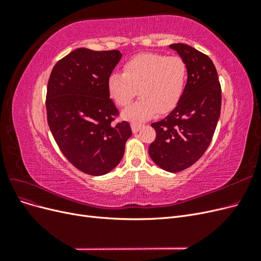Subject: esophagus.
Wrapping results in <instances>:
<instances>
[{
	"label": "esophagus",
	"mask_w": 261,
	"mask_h": 261,
	"mask_svg": "<svg viewBox=\"0 0 261 261\" xmlns=\"http://www.w3.org/2000/svg\"><path fill=\"white\" fill-rule=\"evenodd\" d=\"M130 126H132L133 133H137L140 129V127H141V124H139V123H132Z\"/></svg>",
	"instance_id": "esophagus-1"
}]
</instances>
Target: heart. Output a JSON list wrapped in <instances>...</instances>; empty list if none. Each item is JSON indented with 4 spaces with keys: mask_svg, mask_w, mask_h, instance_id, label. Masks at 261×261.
I'll list each match as a JSON object with an SVG mask.
<instances>
[{
    "mask_svg": "<svg viewBox=\"0 0 261 261\" xmlns=\"http://www.w3.org/2000/svg\"><path fill=\"white\" fill-rule=\"evenodd\" d=\"M187 66L179 57L160 53H140L125 63L123 74H110L109 96L118 107H126L138 94L140 99L125 109L126 120L144 121L156 112L165 114L174 109L183 96Z\"/></svg>",
    "mask_w": 261,
    "mask_h": 261,
    "instance_id": "heart-1",
    "label": "heart"
}]
</instances>
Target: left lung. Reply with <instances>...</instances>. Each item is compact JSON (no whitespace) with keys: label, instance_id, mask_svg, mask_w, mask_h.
<instances>
[{"label":"left lung","instance_id":"left-lung-1","mask_svg":"<svg viewBox=\"0 0 261 261\" xmlns=\"http://www.w3.org/2000/svg\"><path fill=\"white\" fill-rule=\"evenodd\" d=\"M187 66L180 101L163 120L152 123L156 136L149 155L163 170L176 173L198 161L208 149L221 112V85L208 55L184 43L171 44Z\"/></svg>","mask_w":261,"mask_h":261}]
</instances>
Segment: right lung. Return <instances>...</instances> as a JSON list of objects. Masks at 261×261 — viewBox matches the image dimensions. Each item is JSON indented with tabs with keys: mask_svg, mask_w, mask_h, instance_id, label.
Here are the masks:
<instances>
[{
	"mask_svg": "<svg viewBox=\"0 0 261 261\" xmlns=\"http://www.w3.org/2000/svg\"><path fill=\"white\" fill-rule=\"evenodd\" d=\"M122 58L118 50L76 49L54 65L46 88V117L62 153L76 169L99 176L120 163L132 136L107 81Z\"/></svg>",
	"mask_w": 261,
	"mask_h": 261,
	"instance_id": "obj_1",
	"label": "right lung"
}]
</instances>
